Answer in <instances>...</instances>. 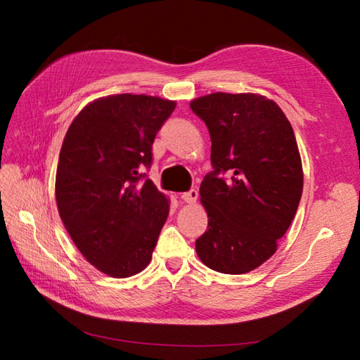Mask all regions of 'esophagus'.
Instances as JSON below:
<instances>
[{
    "instance_id": "obj_1",
    "label": "esophagus",
    "mask_w": 360,
    "mask_h": 360,
    "mask_svg": "<svg viewBox=\"0 0 360 360\" xmlns=\"http://www.w3.org/2000/svg\"><path fill=\"white\" fill-rule=\"evenodd\" d=\"M181 198H182V200H184L186 202H188V204H195L196 200H198V190H195V188L188 190V192L182 193Z\"/></svg>"
}]
</instances>
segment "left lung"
I'll return each instance as SVG.
<instances>
[{
  "mask_svg": "<svg viewBox=\"0 0 360 360\" xmlns=\"http://www.w3.org/2000/svg\"><path fill=\"white\" fill-rule=\"evenodd\" d=\"M190 108L209 128L213 165L200 187L209 224L196 254L213 271L250 272L275 254L300 202L294 129L277 103L254 93H213Z\"/></svg>",
  "mask_w": 360,
  "mask_h": 360,
  "instance_id": "1",
  "label": "left lung"
}]
</instances>
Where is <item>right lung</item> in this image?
<instances>
[{
    "label": "right lung",
    "mask_w": 360,
    "mask_h": 360,
    "mask_svg": "<svg viewBox=\"0 0 360 360\" xmlns=\"http://www.w3.org/2000/svg\"><path fill=\"white\" fill-rule=\"evenodd\" d=\"M176 102L116 94L88 103L60 150L56 200L74 244L98 271L127 278L148 266L170 201L141 168Z\"/></svg>",
    "instance_id": "obj_1"
}]
</instances>
